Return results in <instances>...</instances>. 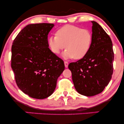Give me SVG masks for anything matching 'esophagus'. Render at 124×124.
<instances>
[{
	"label": "esophagus",
	"mask_w": 124,
	"mask_h": 124,
	"mask_svg": "<svg viewBox=\"0 0 124 124\" xmlns=\"http://www.w3.org/2000/svg\"><path fill=\"white\" fill-rule=\"evenodd\" d=\"M64 64H65V68H68V65H69V63H68V62H66V61H65V62H64Z\"/></svg>",
	"instance_id": "34e87169"
}]
</instances>
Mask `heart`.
<instances>
[{
    "label": "heart",
    "instance_id": "heart-1",
    "mask_svg": "<svg viewBox=\"0 0 124 124\" xmlns=\"http://www.w3.org/2000/svg\"><path fill=\"white\" fill-rule=\"evenodd\" d=\"M56 35L48 38V46L55 54L66 48L62 55L64 59H82L90 48L92 34L87 29L66 25L56 31Z\"/></svg>",
    "mask_w": 124,
    "mask_h": 124
}]
</instances>
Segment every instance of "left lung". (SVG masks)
<instances>
[{"label":"left lung","mask_w":124,"mask_h":124,"mask_svg":"<svg viewBox=\"0 0 124 124\" xmlns=\"http://www.w3.org/2000/svg\"><path fill=\"white\" fill-rule=\"evenodd\" d=\"M92 23V42L82 59L72 62L68 68L77 92L85 96L101 93L108 85L113 72L114 52L111 39L102 27Z\"/></svg>","instance_id":"8db88e82"}]
</instances>
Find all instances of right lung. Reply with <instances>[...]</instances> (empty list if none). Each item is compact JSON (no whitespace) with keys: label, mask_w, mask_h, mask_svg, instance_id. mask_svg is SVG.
Listing matches in <instances>:
<instances>
[{"label":"right lung","mask_w":124,"mask_h":124,"mask_svg":"<svg viewBox=\"0 0 124 124\" xmlns=\"http://www.w3.org/2000/svg\"><path fill=\"white\" fill-rule=\"evenodd\" d=\"M54 24H30L13 42L11 66L20 89L31 97L44 99L54 93L65 69L63 61L49 48L48 35Z\"/></svg>","instance_id":"1"}]
</instances>
